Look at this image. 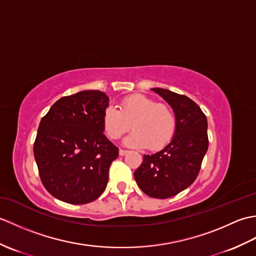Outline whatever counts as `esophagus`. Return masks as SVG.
I'll return each mask as SVG.
<instances>
[{
  "label": "esophagus",
  "mask_w": 256,
  "mask_h": 256,
  "mask_svg": "<svg viewBox=\"0 0 256 256\" xmlns=\"http://www.w3.org/2000/svg\"><path fill=\"white\" fill-rule=\"evenodd\" d=\"M128 153V150H120V152H118V154H120V156H124V155H126Z\"/></svg>",
  "instance_id": "obj_1"
}]
</instances>
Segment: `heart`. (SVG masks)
I'll list each match as a JSON object with an SVG mask.
<instances>
[{
    "label": "heart",
    "mask_w": 256,
    "mask_h": 256,
    "mask_svg": "<svg viewBox=\"0 0 256 256\" xmlns=\"http://www.w3.org/2000/svg\"><path fill=\"white\" fill-rule=\"evenodd\" d=\"M106 135L118 140L131 128L134 131L124 138L130 148L156 150L170 142L176 132V116L170 106L157 103L144 94L128 96L120 103V110L108 106L102 118Z\"/></svg>",
    "instance_id": "1"
}]
</instances>
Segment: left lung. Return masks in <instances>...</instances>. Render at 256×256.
<instances>
[{
  "label": "left lung",
  "mask_w": 256,
  "mask_h": 256,
  "mask_svg": "<svg viewBox=\"0 0 256 256\" xmlns=\"http://www.w3.org/2000/svg\"><path fill=\"white\" fill-rule=\"evenodd\" d=\"M172 108L176 132L164 148L144 155L134 172L135 182L150 197L166 199L188 188L197 178L208 150V122L197 103L188 96L162 88H153Z\"/></svg>",
  "instance_id": "1"
}]
</instances>
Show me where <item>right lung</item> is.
<instances>
[{"instance_id":"obj_1","label":"right lung","mask_w":256,"mask_h":256,"mask_svg":"<svg viewBox=\"0 0 256 256\" xmlns=\"http://www.w3.org/2000/svg\"><path fill=\"white\" fill-rule=\"evenodd\" d=\"M108 101L98 90L62 96L40 123L34 143L38 172L47 192L64 202H91L106 187L108 168L118 156L103 134Z\"/></svg>"}]
</instances>
